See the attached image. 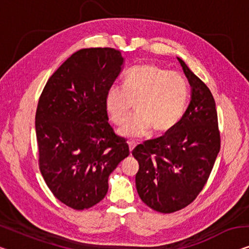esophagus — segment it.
<instances>
[{"mask_svg":"<svg viewBox=\"0 0 249 249\" xmlns=\"http://www.w3.org/2000/svg\"><path fill=\"white\" fill-rule=\"evenodd\" d=\"M128 146H129V153L132 154V152H133V150H134V148H135L136 144H135L134 142H128Z\"/></svg>","mask_w":249,"mask_h":249,"instance_id":"1","label":"esophagus"}]
</instances>
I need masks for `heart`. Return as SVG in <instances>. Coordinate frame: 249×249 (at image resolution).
Returning a JSON list of instances; mask_svg holds the SVG:
<instances>
[{
	"instance_id": "heart-1",
	"label": "heart",
	"mask_w": 249,
	"mask_h": 249,
	"mask_svg": "<svg viewBox=\"0 0 249 249\" xmlns=\"http://www.w3.org/2000/svg\"><path fill=\"white\" fill-rule=\"evenodd\" d=\"M189 88L180 73L155 65L133 67L126 72L123 87L113 85L105 95V108L114 124L123 125L135 104V114L120 135L139 139L152 128L164 133L176 127L187 108Z\"/></svg>"
}]
</instances>
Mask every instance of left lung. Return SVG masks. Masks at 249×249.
Listing matches in <instances>:
<instances>
[{"instance_id": "1", "label": "left lung", "mask_w": 249, "mask_h": 249, "mask_svg": "<svg viewBox=\"0 0 249 249\" xmlns=\"http://www.w3.org/2000/svg\"><path fill=\"white\" fill-rule=\"evenodd\" d=\"M191 87V101L176 127L137 145L135 176L140 198L162 213L194 201L205 187L220 150L216 103L209 88L178 58Z\"/></svg>"}]
</instances>
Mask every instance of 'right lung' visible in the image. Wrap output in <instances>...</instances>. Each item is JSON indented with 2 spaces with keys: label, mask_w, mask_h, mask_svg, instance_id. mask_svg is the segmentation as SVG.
<instances>
[{
  "label": "right lung",
  "mask_w": 249,
  "mask_h": 249,
  "mask_svg": "<svg viewBox=\"0 0 249 249\" xmlns=\"http://www.w3.org/2000/svg\"><path fill=\"white\" fill-rule=\"evenodd\" d=\"M124 58L113 48L72 53L49 78L36 113L39 166L53 196L76 210L102 201L108 177L128 157L124 139L108 123L107 89Z\"/></svg>",
  "instance_id": "1"
}]
</instances>
